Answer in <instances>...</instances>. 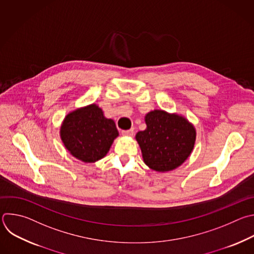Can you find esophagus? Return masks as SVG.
Instances as JSON below:
<instances>
[{
  "instance_id": "obj_1",
  "label": "esophagus",
  "mask_w": 254,
  "mask_h": 254,
  "mask_svg": "<svg viewBox=\"0 0 254 254\" xmlns=\"http://www.w3.org/2000/svg\"><path fill=\"white\" fill-rule=\"evenodd\" d=\"M122 133H123V135H126V136H131V135H133L134 130H133V128H130L127 130H123Z\"/></svg>"
}]
</instances>
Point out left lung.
<instances>
[{"mask_svg": "<svg viewBox=\"0 0 254 254\" xmlns=\"http://www.w3.org/2000/svg\"><path fill=\"white\" fill-rule=\"evenodd\" d=\"M146 128L135 138L144 163L155 172L173 171L190 156L195 129L185 118L155 110L145 116Z\"/></svg>", "mask_w": 254, "mask_h": 254, "instance_id": "left-lung-1", "label": "left lung"}]
</instances>
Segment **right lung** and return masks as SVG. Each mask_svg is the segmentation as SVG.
<instances>
[{
    "instance_id": "1",
    "label": "right lung",
    "mask_w": 254,
    "mask_h": 254,
    "mask_svg": "<svg viewBox=\"0 0 254 254\" xmlns=\"http://www.w3.org/2000/svg\"><path fill=\"white\" fill-rule=\"evenodd\" d=\"M119 135L113 120L104 117L96 105L68 114L61 127V137L66 149L84 162L103 158Z\"/></svg>"
}]
</instances>
